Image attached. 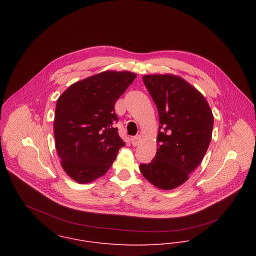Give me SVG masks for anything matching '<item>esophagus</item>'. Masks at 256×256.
I'll return each instance as SVG.
<instances>
[{
  "label": "esophagus",
  "instance_id": "esophagus-1",
  "mask_svg": "<svg viewBox=\"0 0 256 256\" xmlns=\"http://www.w3.org/2000/svg\"><path fill=\"white\" fill-rule=\"evenodd\" d=\"M141 141V136L140 135H137V136H134L131 138V143L133 146H137Z\"/></svg>",
  "mask_w": 256,
  "mask_h": 256
}]
</instances>
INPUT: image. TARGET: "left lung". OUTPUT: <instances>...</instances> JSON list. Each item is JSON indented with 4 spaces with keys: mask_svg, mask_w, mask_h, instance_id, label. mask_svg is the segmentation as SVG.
I'll return each mask as SVG.
<instances>
[{
    "mask_svg": "<svg viewBox=\"0 0 256 256\" xmlns=\"http://www.w3.org/2000/svg\"><path fill=\"white\" fill-rule=\"evenodd\" d=\"M156 106L160 125L156 156L139 168L146 180L172 190L188 180L210 145L214 116L201 92L174 74L143 76Z\"/></svg>",
    "mask_w": 256,
    "mask_h": 256,
    "instance_id": "1",
    "label": "left lung"
}]
</instances>
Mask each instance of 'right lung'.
<instances>
[{"label": "right lung", "instance_id": "right-lung-1", "mask_svg": "<svg viewBox=\"0 0 256 256\" xmlns=\"http://www.w3.org/2000/svg\"><path fill=\"white\" fill-rule=\"evenodd\" d=\"M137 74H96L70 86L58 98L55 146L66 174L76 182L104 176L125 143L118 135L114 106Z\"/></svg>", "mask_w": 256, "mask_h": 256}]
</instances>
